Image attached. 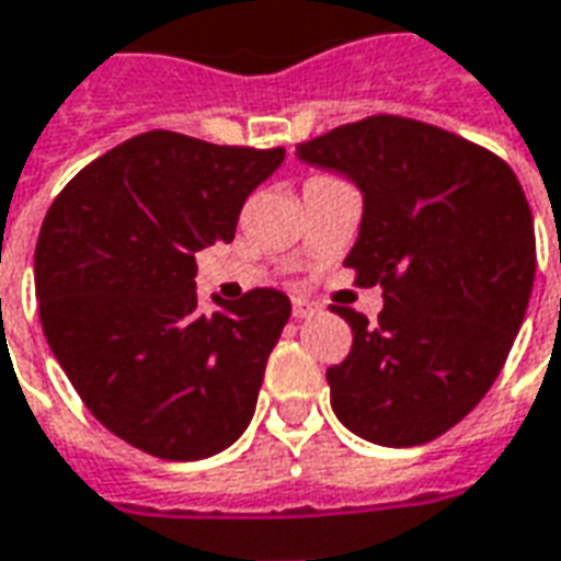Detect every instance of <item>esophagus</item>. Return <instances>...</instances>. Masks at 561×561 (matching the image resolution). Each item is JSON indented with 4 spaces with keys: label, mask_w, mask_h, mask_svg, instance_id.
Masks as SVG:
<instances>
[{
    "label": "esophagus",
    "mask_w": 561,
    "mask_h": 561,
    "mask_svg": "<svg viewBox=\"0 0 561 561\" xmlns=\"http://www.w3.org/2000/svg\"><path fill=\"white\" fill-rule=\"evenodd\" d=\"M294 319H309V316H316L319 312V307L312 304V300H307V297H294Z\"/></svg>",
    "instance_id": "esophagus-1"
}]
</instances>
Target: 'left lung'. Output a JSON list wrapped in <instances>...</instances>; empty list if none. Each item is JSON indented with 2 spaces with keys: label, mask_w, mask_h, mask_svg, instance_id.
<instances>
[{
  "label": "left lung",
  "mask_w": 561,
  "mask_h": 561,
  "mask_svg": "<svg viewBox=\"0 0 561 561\" xmlns=\"http://www.w3.org/2000/svg\"><path fill=\"white\" fill-rule=\"evenodd\" d=\"M297 158L362 191L346 267L386 300L376 324L331 307L352 328L346 362L328 367L336 419L370 444H428L483 401L526 319L535 221L519 179L480 145L398 115L336 127Z\"/></svg>",
  "instance_id": "obj_1"
}]
</instances>
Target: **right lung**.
<instances>
[{
    "mask_svg": "<svg viewBox=\"0 0 561 561\" xmlns=\"http://www.w3.org/2000/svg\"><path fill=\"white\" fill-rule=\"evenodd\" d=\"M285 151L151 130L78 172L35 242L54 358L105 428L148 456L197 461L249 428L291 300L254 288L197 304L194 252L237 233Z\"/></svg>",
    "mask_w": 561,
    "mask_h": 561,
    "instance_id": "right-lung-1",
    "label": "right lung"
}]
</instances>
